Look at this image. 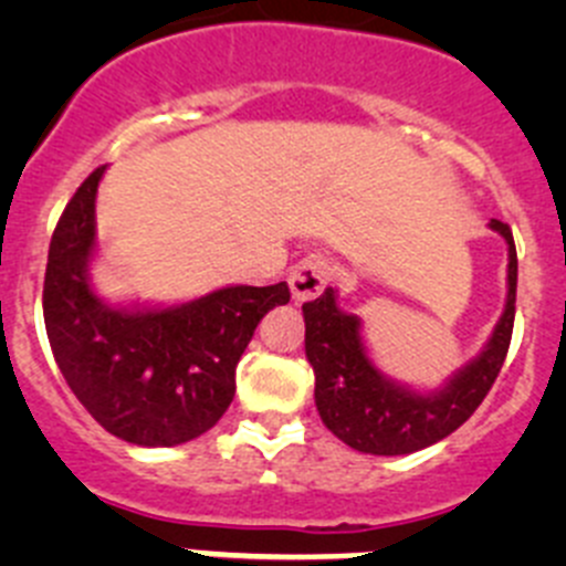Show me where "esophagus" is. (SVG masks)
Here are the masks:
<instances>
[{
  "label": "esophagus",
  "mask_w": 566,
  "mask_h": 566,
  "mask_svg": "<svg viewBox=\"0 0 566 566\" xmlns=\"http://www.w3.org/2000/svg\"><path fill=\"white\" fill-rule=\"evenodd\" d=\"M331 279V265L323 256L312 254L301 260L298 265L290 271V290H293L295 301H312L323 293V287Z\"/></svg>",
  "instance_id": "esophagus-1"
}]
</instances>
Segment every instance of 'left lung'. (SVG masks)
<instances>
[{"instance_id": "obj_1", "label": "left lung", "mask_w": 566, "mask_h": 566, "mask_svg": "<svg viewBox=\"0 0 566 566\" xmlns=\"http://www.w3.org/2000/svg\"><path fill=\"white\" fill-rule=\"evenodd\" d=\"M490 230L499 232L510 247L504 315L479 356L432 391L397 384L375 367L361 339V317L339 310L334 287L304 304V342L306 358L315 369V405L323 424L342 443L384 458L419 452L465 424L493 389L515 325L517 251L510 224L490 219Z\"/></svg>"}]
</instances>
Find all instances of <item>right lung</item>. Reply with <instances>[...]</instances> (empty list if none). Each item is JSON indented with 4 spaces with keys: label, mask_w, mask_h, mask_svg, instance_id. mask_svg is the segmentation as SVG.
Segmentation results:
<instances>
[{
    "label": "right lung",
    "mask_w": 566,
    "mask_h": 566,
    "mask_svg": "<svg viewBox=\"0 0 566 566\" xmlns=\"http://www.w3.org/2000/svg\"><path fill=\"white\" fill-rule=\"evenodd\" d=\"M104 169L78 186L51 235L45 334L62 378L106 432L136 447H177L230 408L256 323L287 304L290 287L235 284L177 306L106 304L90 284Z\"/></svg>",
    "instance_id": "right-lung-1"
}]
</instances>
